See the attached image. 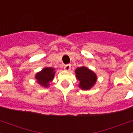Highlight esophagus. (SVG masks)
Wrapping results in <instances>:
<instances>
[{
  "label": "esophagus",
  "mask_w": 133,
  "mask_h": 133,
  "mask_svg": "<svg viewBox=\"0 0 133 133\" xmlns=\"http://www.w3.org/2000/svg\"><path fill=\"white\" fill-rule=\"evenodd\" d=\"M64 70H66V71H69V70H70V69H71V65L66 64L64 66Z\"/></svg>",
  "instance_id": "34e87169"
}]
</instances>
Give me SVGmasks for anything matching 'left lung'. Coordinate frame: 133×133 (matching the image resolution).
I'll return each instance as SVG.
<instances>
[{"mask_svg": "<svg viewBox=\"0 0 133 133\" xmlns=\"http://www.w3.org/2000/svg\"><path fill=\"white\" fill-rule=\"evenodd\" d=\"M77 79L79 81V87L83 90L92 88L97 82V75L95 72L85 66H81L75 70Z\"/></svg>", "mask_w": 133, "mask_h": 133, "instance_id": "8db88e82", "label": "left lung"}]
</instances>
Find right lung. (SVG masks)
Listing matches in <instances>:
<instances>
[{
  "label": "right lung",
  "mask_w": 133,
  "mask_h": 133,
  "mask_svg": "<svg viewBox=\"0 0 133 133\" xmlns=\"http://www.w3.org/2000/svg\"><path fill=\"white\" fill-rule=\"evenodd\" d=\"M54 70L55 69L51 67H45L43 69L35 76V78L37 79V82L41 86L48 87L49 86V82L54 79L55 74Z\"/></svg>",
  "instance_id": "obj_1"
}]
</instances>
